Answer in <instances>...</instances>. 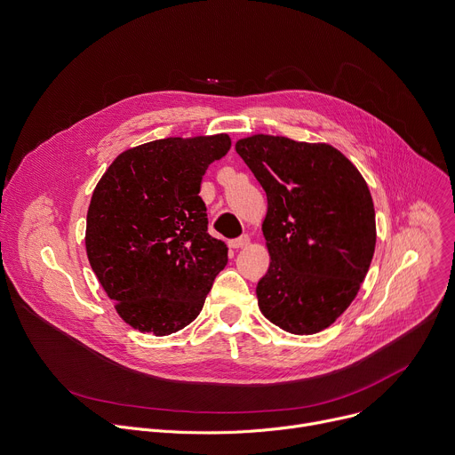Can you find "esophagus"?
Instances as JSON below:
<instances>
[{
    "instance_id": "obj_1",
    "label": "esophagus",
    "mask_w": 455,
    "mask_h": 455,
    "mask_svg": "<svg viewBox=\"0 0 455 455\" xmlns=\"http://www.w3.org/2000/svg\"><path fill=\"white\" fill-rule=\"evenodd\" d=\"M248 243H250V237H248V235H241V237H237V239H232V241H230V246H232L234 250H239V248L248 246Z\"/></svg>"
}]
</instances>
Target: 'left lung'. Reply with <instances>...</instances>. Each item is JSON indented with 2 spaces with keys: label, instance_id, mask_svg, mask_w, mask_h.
<instances>
[{
  "label": "left lung",
  "instance_id": "left-lung-1",
  "mask_svg": "<svg viewBox=\"0 0 455 455\" xmlns=\"http://www.w3.org/2000/svg\"><path fill=\"white\" fill-rule=\"evenodd\" d=\"M237 155L267 192L270 251L259 309L281 330L330 328L363 283L376 244L374 205L358 169L330 144L253 135Z\"/></svg>",
  "mask_w": 455,
  "mask_h": 455
}]
</instances>
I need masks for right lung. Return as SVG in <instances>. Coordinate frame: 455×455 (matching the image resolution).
<instances>
[{
  "instance_id": "right-lung-1",
  "label": "right lung",
  "mask_w": 455,
  "mask_h": 455,
  "mask_svg": "<svg viewBox=\"0 0 455 455\" xmlns=\"http://www.w3.org/2000/svg\"><path fill=\"white\" fill-rule=\"evenodd\" d=\"M228 135L162 139L127 149L97 183L86 218L90 265L129 326L165 337L196 318L228 248L198 196Z\"/></svg>"
}]
</instances>
